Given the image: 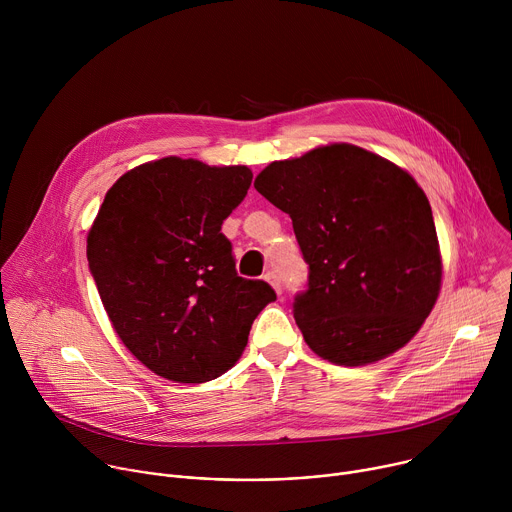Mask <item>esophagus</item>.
Returning a JSON list of instances; mask_svg holds the SVG:
<instances>
[{
  "label": "esophagus",
  "instance_id": "1",
  "mask_svg": "<svg viewBox=\"0 0 512 512\" xmlns=\"http://www.w3.org/2000/svg\"><path fill=\"white\" fill-rule=\"evenodd\" d=\"M265 281L277 291V296H281V281H279V277H277V273L275 271H269V273H265Z\"/></svg>",
  "mask_w": 512,
  "mask_h": 512
}]
</instances>
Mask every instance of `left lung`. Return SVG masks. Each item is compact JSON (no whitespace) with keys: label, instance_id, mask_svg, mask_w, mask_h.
<instances>
[{"label":"left lung","instance_id":"8db88e82","mask_svg":"<svg viewBox=\"0 0 512 512\" xmlns=\"http://www.w3.org/2000/svg\"><path fill=\"white\" fill-rule=\"evenodd\" d=\"M255 188L289 214L310 267L294 318L318 356L360 367L417 334L440 296L442 255L429 200L405 170L332 143L269 164Z\"/></svg>","mask_w":512,"mask_h":512}]
</instances>
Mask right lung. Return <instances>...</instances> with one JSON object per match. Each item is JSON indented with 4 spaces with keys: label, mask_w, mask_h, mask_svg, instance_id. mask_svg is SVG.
<instances>
[{
    "label": "right lung",
    "mask_w": 512,
    "mask_h": 512,
    "mask_svg": "<svg viewBox=\"0 0 512 512\" xmlns=\"http://www.w3.org/2000/svg\"><path fill=\"white\" fill-rule=\"evenodd\" d=\"M251 180L247 166L170 156L129 170L105 194L87 237L89 269L121 342L164 379L227 373L275 300L269 283L237 275L221 233Z\"/></svg>",
    "instance_id": "add662e5"
}]
</instances>
